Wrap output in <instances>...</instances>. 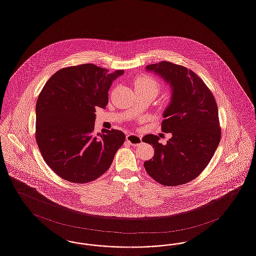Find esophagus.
<instances>
[{
  "instance_id": "obj_1",
  "label": "esophagus",
  "mask_w": 256,
  "mask_h": 256,
  "mask_svg": "<svg viewBox=\"0 0 256 256\" xmlns=\"http://www.w3.org/2000/svg\"><path fill=\"white\" fill-rule=\"evenodd\" d=\"M126 139L128 143L132 144V146H135L142 143V137L139 136V135H136V134H132V133L128 134Z\"/></svg>"
}]
</instances>
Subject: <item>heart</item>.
<instances>
[{"mask_svg": "<svg viewBox=\"0 0 256 256\" xmlns=\"http://www.w3.org/2000/svg\"><path fill=\"white\" fill-rule=\"evenodd\" d=\"M134 88L135 90H150L156 95L161 88V84L157 79L148 74H141L137 76L134 80Z\"/></svg>", "mask_w": 256, "mask_h": 256, "instance_id": "heart-1", "label": "heart"}]
</instances>
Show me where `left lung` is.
I'll return each mask as SVG.
<instances>
[{"label":"left lung","instance_id":"obj_1","mask_svg":"<svg viewBox=\"0 0 256 256\" xmlns=\"http://www.w3.org/2000/svg\"><path fill=\"white\" fill-rule=\"evenodd\" d=\"M148 70L163 77L172 88V102L164 112L162 130L172 137L166 144L148 134L143 142L154 148L146 172L159 184L174 186L194 180L212 160L220 142L217 104L204 81L192 70L170 62L148 64Z\"/></svg>","mask_w":256,"mask_h":256}]
</instances>
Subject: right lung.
<instances>
[{
	"label": "right lung",
	"mask_w": 256,
	"mask_h": 256,
	"mask_svg": "<svg viewBox=\"0 0 256 256\" xmlns=\"http://www.w3.org/2000/svg\"><path fill=\"white\" fill-rule=\"evenodd\" d=\"M123 73L82 64L61 68L44 86L36 104L35 138L44 162L62 179L88 183L112 164L126 136L116 130L94 132V112L106 106L113 80Z\"/></svg>",
	"instance_id": "obj_1"
}]
</instances>
